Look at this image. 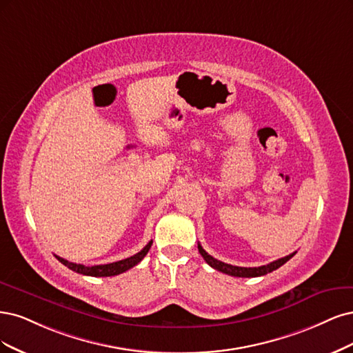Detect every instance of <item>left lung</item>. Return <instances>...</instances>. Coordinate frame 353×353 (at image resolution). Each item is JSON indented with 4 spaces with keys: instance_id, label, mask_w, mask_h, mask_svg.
Instances as JSON below:
<instances>
[{
    "instance_id": "left-lung-1",
    "label": "left lung",
    "mask_w": 353,
    "mask_h": 353,
    "mask_svg": "<svg viewBox=\"0 0 353 353\" xmlns=\"http://www.w3.org/2000/svg\"><path fill=\"white\" fill-rule=\"evenodd\" d=\"M198 249H199V254L202 255L203 259L207 261L208 265H211L212 268H215L217 271L224 272V274H229V276H233V277H259V276H265V274H268V272L280 268L283 264H286L288 261H289L294 254H296V252H293V254H290V255H288V256L280 258V259H277V261H272V263H270V264H267V265L252 267V268L249 267V268H246V267H236V265H230V264L221 263V261L215 259L214 256L208 255V252L203 251V248L201 246V243H198Z\"/></svg>"
}]
</instances>
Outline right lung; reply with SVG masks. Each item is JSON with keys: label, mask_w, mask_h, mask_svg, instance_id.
<instances>
[{"label": "right lung", "mask_w": 353, "mask_h": 353, "mask_svg": "<svg viewBox=\"0 0 353 353\" xmlns=\"http://www.w3.org/2000/svg\"><path fill=\"white\" fill-rule=\"evenodd\" d=\"M152 245V241H150V243H148L141 252L134 254L133 256L130 258H126V259H121V261H117V263H111V264H104V265H92V267H85L82 264H76V263H70V261H67L61 256H57L55 258L60 261L61 264H64L67 268H70L76 272H79V274H83V276H92V277H111V276H117V274H121V272L130 270L132 267L138 265L141 261L145 258V255L148 254V251H150V248Z\"/></svg>", "instance_id": "add662e5"}]
</instances>
